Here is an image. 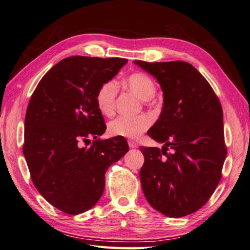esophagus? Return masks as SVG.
I'll list each match as a JSON object with an SVG mask.
<instances>
[{"instance_id": "1", "label": "esophagus", "mask_w": 250, "mask_h": 250, "mask_svg": "<svg viewBox=\"0 0 250 250\" xmlns=\"http://www.w3.org/2000/svg\"><path fill=\"white\" fill-rule=\"evenodd\" d=\"M128 145H129L130 148H138L139 147L138 143L134 142V141H128Z\"/></svg>"}]
</instances>
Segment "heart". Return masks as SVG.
<instances>
[{
    "instance_id": "heart-1",
    "label": "heart",
    "mask_w": 250,
    "mask_h": 250,
    "mask_svg": "<svg viewBox=\"0 0 250 250\" xmlns=\"http://www.w3.org/2000/svg\"><path fill=\"white\" fill-rule=\"evenodd\" d=\"M128 89L137 95L141 100L149 101L156 92L154 81L144 73H133L125 80ZM118 95V84L116 81L104 82L98 89L96 95L97 106L103 115L111 116L116 108V99ZM151 121L147 116L125 117L120 116L109 123L108 131L115 137L135 139L141 135L150 126Z\"/></svg>"
}]
</instances>
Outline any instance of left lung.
Returning a JSON list of instances; mask_svg holds the SVG:
<instances>
[{
  "mask_svg": "<svg viewBox=\"0 0 250 250\" xmlns=\"http://www.w3.org/2000/svg\"><path fill=\"white\" fill-rule=\"evenodd\" d=\"M133 62L152 75L164 94L161 116L147 132L164 146L141 147L144 195L165 216L190 215L208 202L221 179L226 157L221 104L190 63Z\"/></svg>",
  "mask_w": 250,
  "mask_h": 250,
  "instance_id": "1",
  "label": "left lung"
}]
</instances>
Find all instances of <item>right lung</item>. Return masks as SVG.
Returning <instances> with one entry per match:
<instances>
[{"instance_id":"1","label":"right lung","mask_w":250,"mask_h":250,"mask_svg":"<svg viewBox=\"0 0 250 250\" xmlns=\"http://www.w3.org/2000/svg\"><path fill=\"white\" fill-rule=\"evenodd\" d=\"M123 58L72 56L44 75L30 99L22 153L37 191L69 215L92 208L101 198L105 173L129 150L123 137L93 142L106 126L96 95L126 64Z\"/></svg>"}]
</instances>
